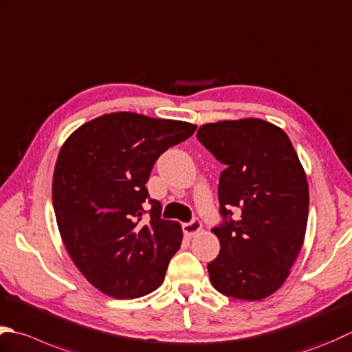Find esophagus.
<instances>
[{
	"label": "esophagus",
	"mask_w": 352,
	"mask_h": 352,
	"mask_svg": "<svg viewBox=\"0 0 352 352\" xmlns=\"http://www.w3.org/2000/svg\"><path fill=\"white\" fill-rule=\"evenodd\" d=\"M201 229H203V226H201V221H199V219H192L190 223H184L183 224V232L186 233V235L188 236H197L199 232H201Z\"/></svg>",
	"instance_id": "esophagus-1"
}]
</instances>
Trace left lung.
Masks as SVG:
<instances>
[{"label":"left lung","instance_id":"1","mask_svg":"<svg viewBox=\"0 0 352 352\" xmlns=\"http://www.w3.org/2000/svg\"><path fill=\"white\" fill-rule=\"evenodd\" d=\"M197 139L226 164L218 186L224 223L212 229L221 244L208 265L212 285L235 299H265L284 284L304 244V166L284 131L263 119L206 123Z\"/></svg>","mask_w":352,"mask_h":352}]
</instances>
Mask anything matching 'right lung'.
I'll return each instance as SVG.
<instances>
[{"instance_id":"obj_1","label":"right lung","mask_w":352,"mask_h":352,"mask_svg":"<svg viewBox=\"0 0 352 352\" xmlns=\"http://www.w3.org/2000/svg\"><path fill=\"white\" fill-rule=\"evenodd\" d=\"M195 129L120 111L84 123L62 144L52 189L58 229L74 265L102 293L135 299L162 285L183 230L160 218L162 204L144 184L160 154Z\"/></svg>"}]
</instances>
